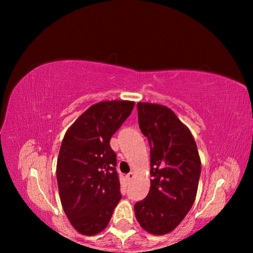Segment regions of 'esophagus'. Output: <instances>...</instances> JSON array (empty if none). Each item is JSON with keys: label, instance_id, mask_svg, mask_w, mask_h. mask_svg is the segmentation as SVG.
<instances>
[{"label": "esophagus", "instance_id": "esophagus-1", "mask_svg": "<svg viewBox=\"0 0 253 253\" xmlns=\"http://www.w3.org/2000/svg\"><path fill=\"white\" fill-rule=\"evenodd\" d=\"M134 176H135V174L134 173H129V174H127L126 175V178H127V181L128 182H130L132 178H134Z\"/></svg>", "mask_w": 253, "mask_h": 253}]
</instances>
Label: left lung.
Returning <instances> with one entry per match:
<instances>
[{
    "instance_id": "8db88e82",
    "label": "left lung",
    "mask_w": 253,
    "mask_h": 253,
    "mask_svg": "<svg viewBox=\"0 0 253 253\" xmlns=\"http://www.w3.org/2000/svg\"><path fill=\"white\" fill-rule=\"evenodd\" d=\"M138 124L151 146V188L135 204L140 226L154 235L172 232L193 205L201 158L191 131L169 107L138 102Z\"/></svg>"
}]
</instances>
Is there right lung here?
<instances>
[{
  "mask_svg": "<svg viewBox=\"0 0 253 253\" xmlns=\"http://www.w3.org/2000/svg\"><path fill=\"white\" fill-rule=\"evenodd\" d=\"M134 106L129 100L97 102L63 137L57 161L60 201L71 225L81 234L101 232L122 199L116 154L109 142Z\"/></svg>",
  "mask_w": 253,
  "mask_h": 253,
  "instance_id": "obj_1",
  "label": "right lung"
}]
</instances>
